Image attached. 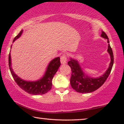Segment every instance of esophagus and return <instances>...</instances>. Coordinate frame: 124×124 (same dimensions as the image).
<instances>
[{"label":"esophagus","mask_w":124,"mask_h":124,"mask_svg":"<svg viewBox=\"0 0 124 124\" xmlns=\"http://www.w3.org/2000/svg\"><path fill=\"white\" fill-rule=\"evenodd\" d=\"M67 57L65 54H63L61 56V63L62 64H64L67 63Z\"/></svg>","instance_id":"obj_1"}]
</instances>
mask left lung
Returning a JSON list of instances; mask_svg holds the SVG:
<instances>
[{
  "label": "left lung",
  "instance_id": "obj_1",
  "mask_svg": "<svg viewBox=\"0 0 124 124\" xmlns=\"http://www.w3.org/2000/svg\"><path fill=\"white\" fill-rule=\"evenodd\" d=\"M101 36L107 40L108 43V52L109 53L111 58V62L108 69L102 76L95 78L89 77L83 71L78 61L71 58L70 60L68 62L72 71L70 78L71 86L78 93H89L96 91L104 83L111 72L114 59L112 50L110 45L109 38L107 34L104 31H102Z\"/></svg>",
  "mask_w": 124,
  "mask_h": 124
}]
</instances>
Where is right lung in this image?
Returning <instances> with one entry per match:
<instances>
[{
    "instance_id": "obj_1",
    "label": "right lung",
    "mask_w": 124,
    "mask_h": 124,
    "mask_svg": "<svg viewBox=\"0 0 124 124\" xmlns=\"http://www.w3.org/2000/svg\"><path fill=\"white\" fill-rule=\"evenodd\" d=\"M22 32L23 30L21 31L13 39V43L20 37ZM10 52L8 56L9 70L15 82L21 88L28 93L32 95H43L46 94L52 88V79L61 65L60 58L59 57L55 58L50 62L47 66L45 73L40 79L35 81H28L21 79L13 71L11 67V57Z\"/></svg>"
}]
</instances>
